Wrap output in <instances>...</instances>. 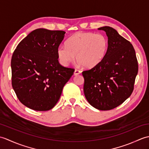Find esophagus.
Here are the masks:
<instances>
[{
    "label": "esophagus",
    "mask_w": 149,
    "mask_h": 149,
    "mask_svg": "<svg viewBox=\"0 0 149 149\" xmlns=\"http://www.w3.org/2000/svg\"><path fill=\"white\" fill-rule=\"evenodd\" d=\"M81 71L79 70L75 69V71H74V75H79V74H81Z\"/></svg>",
    "instance_id": "obj_1"
}]
</instances>
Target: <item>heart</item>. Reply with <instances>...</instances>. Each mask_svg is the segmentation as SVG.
Here are the masks:
<instances>
[{"label": "heart", "mask_w": 149, "mask_h": 149, "mask_svg": "<svg viewBox=\"0 0 149 149\" xmlns=\"http://www.w3.org/2000/svg\"><path fill=\"white\" fill-rule=\"evenodd\" d=\"M107 48L108 40L103 34L78 33L67 40L66 46L58 47L57 55L63 66L74 61L75 56L79 64L92 68L102 61Z\"/></svg>", "instance_id": "obj_1"}]
</instances>
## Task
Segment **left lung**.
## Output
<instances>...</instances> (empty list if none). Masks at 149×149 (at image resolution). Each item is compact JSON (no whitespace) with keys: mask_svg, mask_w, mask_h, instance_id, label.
<instances>
[{"mask_svg":"<svg viewBox=\"0 0 149 149\" xmlns=\"http://www.w3.org/2000/svg\"><path fill=\"white\" fill-rule=\"evenodd\" d=\"M108 38V48L99 65L82 72L84 93L95 108H115L131 96L134 90L138 65L135 50L128 40L113 28L100 27Z\"/></svg>","mask_w":149,"mask_h":149,"instance_id":"8db88e82","label":"left lung"}]
</instances>
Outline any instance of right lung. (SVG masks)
Here are the masks:
<instances>
[{
    "label": "right lung",
    "instance_id": "1",
    "mask_svg": "<svg viewBox=\"0 0 149 149\" xmlns=\"http://www.w3.org/2000/svg\"><path fill=\"white\" fill-rule=\"evenodd\" d=\"M63 31L37 29L17 45L11 67L12 86L18 100L29 108L45 111L58 102L74 69L59 63L57 49Z\"/></svg>",
    "mask_w": 149,
    "mask_h": 149
}]
</instances>
